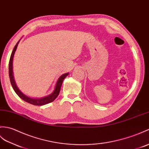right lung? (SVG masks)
<instances>
[{"label":"right lung","mask_w":149,"mask_h":149,"mask_svg":"<svg viewBox=\"0 0 149 149\" xmlns=\"http://www.w3.org/2000/svg\"><path fill=\"white\" fill-rule=\"evenodd\" d=\"M19 41H20V40L18 41V42H17L16 46H15V47H14V49L12 51L11 55V57H10L9 63V75L10 81H11V84L12 85V87H13V89L15 90L16 94L18 95L19 98H22L23 100L25 101L26 102L29 103H30V104H32L33 105H38V106L44 105H46V104H47V103L53 102L54 100L57 98V96H58L59 93H60V89L61 87L62 83H63L64 79L68 75V73H66V74L61 75L60 77H59V79H58V81L56 82V86H55L54 90L49 95L45 96V97H43V98H33L29 97V96H27L25 95H24L23 93L18 89V88L17 87L16 82L15 81V79H14L13 72V60L14 54H15V51L17 49V46H18Z\"/></svg>","instance_id":"obj_1"}]
</instances>
